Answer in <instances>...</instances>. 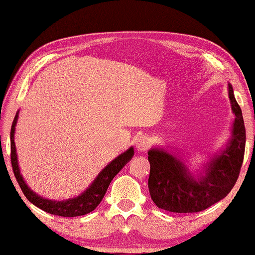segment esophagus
Returning <instances> with one entry per match:
<instances>
[{
  "label": "esophagus",
  "instance_id": "esophagus-1",
  "mask_svg": "<svg viewBox=\"0 0 255 255\" xmlns=\"http://www.w3.org/2000/svg\"><path fill=\"white\" fill-rule=\"evenodd\" d=\"M135 144H136L137 150H138V152H140V153L146 152V150H147L148 147H149V141L147 139V137H145V136L138 137L136 139Z\"/></svg>",
  "mask_w": 255,
  "mask_h": 255
}]
</instances>
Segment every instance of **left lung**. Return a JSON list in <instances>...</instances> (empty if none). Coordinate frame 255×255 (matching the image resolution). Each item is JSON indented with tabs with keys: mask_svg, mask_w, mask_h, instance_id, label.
<instances>
[{
	"mask_svg": "<svg viewBox=\"0 0 255 255\" xmlns=\"http://www.w3.org/2000/svg\"><path fill=\"white\" fill-rule=\"evenodd\" d=\"M228 97L235 119L226 144L201 169L191 171L183 153L171 152L163 146L150 148L148 190L154 204L171 213H198L225 198L236 183L243 163L245 127L242 110L236 102L232 84Z\"/></svg>",
	"mask_w": 255,
	"mask_h": 255,
	"instance_id": "left-lung-1",
	"label": "left lung"
}]
</instances>
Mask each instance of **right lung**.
<instances>
[{
  "label": "right lung",
  "mask_w": 255,
  "mask_h": 255,
  "mask_svg": "<svg viewBox=\"0 0 255 255\" xmlns=\"http://www.w3.org/2000/svg\"><path fill=\"white\" fill-rule=\"evenodd\" d=\"M19 111L15 114V117L11 127V163L12 169H13L15 179L18 181L21 190H22L25 198L37 206L41 210L49 213L51 215L63 216V217H76V216H83L91 213L97 208L98 205L100 204L101 200L105 197L108 187H109L112 179L117 175L120 170L130 161L133 156V147H129L126 152H124L116 157L115 159L108 164L100 173L97 175V178L93 180V182L86 188L81 195L74 198H70L66 200H51L47 199L45 197H41L30 189L29 185L25 183L22 174L20 172L19 163H18V155H16L15 141H14V133L15 126L18 123Z\"/></svg>",
  "instance_id": "1"
}]
</instances>
